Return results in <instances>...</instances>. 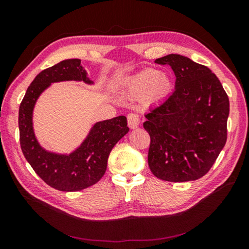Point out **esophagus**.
I'll return each instance as SVG.
<instances>
[{"label":"esophagus","instance_id":"esophagus-1","mask_svg":"<svg viewBox=\"0 0 249 249\" xmlns=\"http://www.w3.org/2000/svg\"><path fill=\"white\" fill-rule=\"evenodd\" d=\"M127 124L129 128H136L140 125V116L137 114H134V113H130L127 115Z\"/></svg>","mask_w":249,"mask_h":249}]
</instances>
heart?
<instances>
[{
    "instance_id": "heart-1",
    "label": "heart",
    "mask_w": 249,
    "mask_h": 249,
    "mask_svg": "<svg viewBox=\"0 0 249 249\" xmlns=\"http://www.w3.org/2000/svg\"><path fill=\"white\" fill-rule=\"evenodd\" d=\"M127 89L133 95L146 94L149 101L165 99L171 90V81L168 75L156 69H146L135 74L128 81Z\"/></svg>"
}]
</instances>
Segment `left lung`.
Listing matches in <instances>:
<instances>
[{
  "mask_svg": "<svg viewBox=\"0 0 249 249\" xmlns=\"http://www.w3.org/2000/svg\"><path fill=\"white\" fill-rule=\"evenodd\" d=\"M169 65L175 91L145 115L150 136L148 166L155 177L185 182L208 174L227 138L230 101L208 67L170 53L155 60Z\"/></svg>",
  "mask_w": 249,
  "mask_h": 249,
  "instance_id": "left-lung-1",
  "label": "left lung"
}]
</instances>
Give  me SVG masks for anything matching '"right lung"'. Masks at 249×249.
<instances>
[{"mask_svg": "<svg viewBox=\"0 0 249 249\" xmlns=\"http://www.w3.org/2000/svg\"><path fill=\"white\" fill-rule=\"evenodd\" d=\"M61 81L93 84L80 59H67L37 74L19 105L20 148L34 171L50 187L59 191H80L95 184L104 176L109 153L129 128L123 115L96 122L72 153L57 154L46 150L35 136L33 111L40 94L50 84Z\"/></svg>", "mask_w": 249, "mask_h": 249, "instance_id": "obj_1", "label": "right lung"}]
</instances>
